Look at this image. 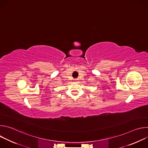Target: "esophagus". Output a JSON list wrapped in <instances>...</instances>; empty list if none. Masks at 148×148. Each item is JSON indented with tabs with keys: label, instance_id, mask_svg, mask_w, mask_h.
<instances>
[{
	"label": "esophagus",
	"instance_id": "1",
	"mask_svg": "<svg viewBox=\"0 0 148 148\" xmlns=\"http://www.w3.org/2000/svg\"><path fill=\"white\" fill-rule=\"evenodd\" d=\"M77 80H78V79H75V80H74V81H77Z\"/></svg>",
	"mask_w": 148,
	"mask_h": 148
}]
</instances>
